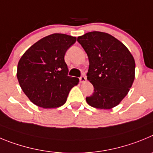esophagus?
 I'll return each instance as SVG.
<instances>
[{
	"mask_svg": "<svg viewBox=\"0 0 153 153\" xmlns=\"http://www.w3.org/2000/svg\"><path fill=\"white\" fill-rule=\"evenodd\" d=\"M79 81H80V82L84 83V82H86V77H85V75H82V76L79 78Z\"/></svg>",
	"mask_w": 153,
	"mask_h": 153,
	"instance_id": "34e87169",
	"label": "esophagus"
}]
</instances>
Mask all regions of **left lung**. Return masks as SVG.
I'll use <instances>...</instances> for the list:
<instances>
[{
    "instance_id": "1",
    "label": "left lung",
    "mask_w": 153,
    "mask_h": 153,
    "mask_svg": "<svg viewBox=\"0 0 153 153\" xmlns=\"http://www.w3.org/2000/svg\"><path fill=\"white\" fill-rule=\"evenodd\" d=\"M89 59L87 78L94 86L88 104L98 109H111L120 104L135 78V61L120 41L106 33L94 31L78 36Z\"/></svg>"
}]
</instances>
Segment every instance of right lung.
I'll return each mask as SVG.
<instances>
[{
	"label": "right lung",
	"mask_w": 153,
	"mask_h": 153,
	"mask_svg": "<svg viewBox=\"0 0 153 153\" xmlns=\"http://www.w3.org/2000/svg\"><path fill=\"white\" fill-rule=\"evenodd\" d=\"M76 37L54 33L29 48L17 65V79L22 90L36 105L55 108L65 103L78 78L68 76L65 62L66 51Z\"/></svg>",
	"instance_id": "add662e5"
}]
</instances>
